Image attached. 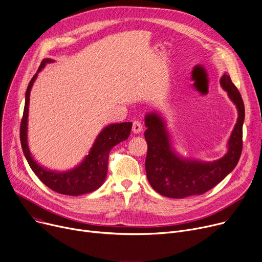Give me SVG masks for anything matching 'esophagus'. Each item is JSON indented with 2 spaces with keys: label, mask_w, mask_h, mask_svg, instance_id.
Here are the masks:
<instances>
[{
  "label": "esophagus",
  "mask_w": 262,
  "mask_h": 262,
  "mask_svg": "<svg viewBox=\"0 0 262 262\" xmlns=\"http://www.w3.org/2000/svg\"><path fill=\"white\" fill-rule=\"evenodd\" d=\"M143 130V126L141 124V122L139 121H134L133 122V133L134 134H139Z\"/></svg>",
  "instance_id": "obj_1"
}]
</instances>
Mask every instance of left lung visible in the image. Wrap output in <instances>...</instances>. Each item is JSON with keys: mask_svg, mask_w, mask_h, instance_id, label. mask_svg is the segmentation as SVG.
Returning a JSON list of instances; mask_svg holds the SVG:
<instances>
[{"mask_svg": "<svg viewBox=\"0 0 262 262\" xmlns=\"http://www.w3.org/2000/svg\"><path fill=\"white\" fill-rule=\"evenodd\" d=\"M220 85L238 111L237 122L228 141V151L220 159L203 161L181 154L170 140L163 117L157 112L145 115V170L149 184L160 195L176 199L202 195L221 182L237 165L242 151L245 104L230 76L224 74Z\"/></svg>", "mask_w": 262, "mask_h": 262, "instance_id": "obj_1", "label": "left lung"}]
</instances>
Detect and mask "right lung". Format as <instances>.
<instances>
[{"label": "right lung", "mask_w": 262, "mask_h": 262, "mask_svg": "<svg viewBox=\"0 0 262 262\" xmlns=\"http://www.w3.org/2000/svg\"><path fill=\"white\" fill-rule=\"evenodd\" d=\"M55 62L52 59H44L28 84L25 95V106L21 122V144L25 158L30 168L38 178L49 188L59 194L67 196H80L92 193L105 181L107 175V162L111 149L129 137L133 123H114L104 127L97 136L93 146L84 156V158L75 166L68 169H52L32 156L28 146V113L31 87L38 78V74L46 64Z\"/></svg>", "instance_id": "obj_1"}]
</instances>
